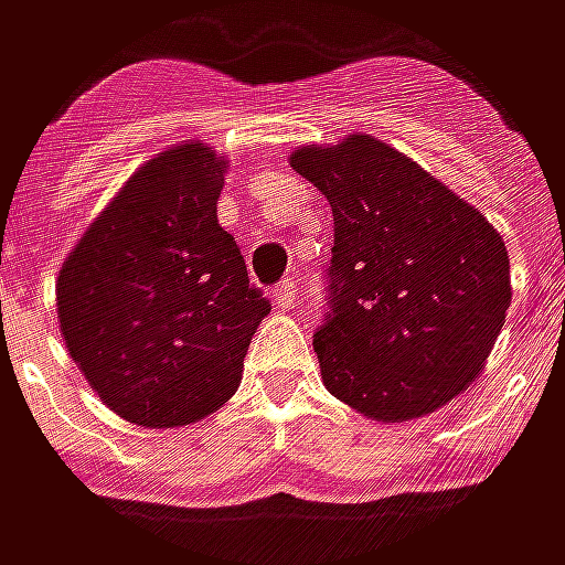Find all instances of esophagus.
Segmentation results:
<instances>
[{
	"label": "esophagus",
	"mask_w": 565,
	"mask_h": 565,
	"mask_svg": "<svg viewBox=\"0 0 565 565\" xmlns=\"http://www.w3.org/2000/svg\"><path fill=\"white\" fill-rule=\"evenodd\" d=\"M296 298H298V286L296 279H282L279 286H276V308H282V311H289V308H296Z\"/></svg>",
	"instance_id": "34e87169"
}]
</instances>
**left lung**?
I'll return each mask as SVG.
<instances>
[{"mask_svg": "<svg viewBox=\"0 0 565 565\" xmlns=\"http://www.w3.org/2000/svg\"><path fill=\"white\" fill-rule=\"evenodd\" d=\"M289 164L333 210L330 318L315 333L324 387L375 423L436 413L483 372L505 324V241L375 136L298 146Z\"/></svg>", "mask_w": 565, "mask_h": 565, "instance_id": "8db88e82", "label": "left lung"}]
</instances>
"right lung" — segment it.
<instances>
[{
	"instance_id": "1",
	"label": "right lung",
	"mask_w": 565,
	"mask_h": 565,
	"mask_svg": "<svg viewBox=\"0 0 565 565\" xmlns=\"http://www.w3.org/2000/svg\"><path fill=\"white\" fill-rule=\"evenodd\" d=\"M228 158L203 139L136 168L56 276L66 350L107 407L146 429L200 423L241 384L269 301L218 225Z\"/></svg>"
}]
</instances>
